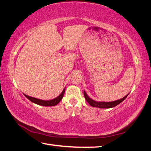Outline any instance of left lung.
I'll return each instance as SVG.
<instances>
[{
  "instance_id": "1",
  "label": "left lung",
  "mask_w": 151,
  "mask_h": 151,
  "mask_svg": "<svg viewBox=\"0 0 151 151\" xmlns=\"http://www.w3.org/2000/svg\"><path fill=\"white\" fill-rule=\"evenodd\" d=\"M128 95H129V94H127V95H126L124 97H123L122 99H120V100H117V101H112V102H96V101H93V99L89 98L87 94H86V92L84 91V96H85V98L86 99V101L88 102V103L92 106L98 107V108H101V109H109V108H112V107L116 106V105H118L119 104L122 103V102L127 98Z\"/></svg>"
}]
</instances>
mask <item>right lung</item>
I'll return each mask as SVG.
<instances>
[{
	"label": "right lung",
	"instance_id": "1",
	"mask_svg": "<svg viewBox=\"0 0 151 151\" xmlns=\"http://www.w3.org/2000/svg\"><path fill=\"white\" fill-rule=\"evenodd\" d=\"M65 88L64 89L59 96H57V98H55L54 99H52V100L50 101L40 100V99H36V98H34V97L27 96L26 94H24V96H26L29 100H30V101L35 104H39V105H42V106H52L57 105L58 103H60V101H61V99H63V97L64 96V94H65Z\"/></svg>",
	"mask_w": 151,
	"mask_h": 151
}]
</instances>
